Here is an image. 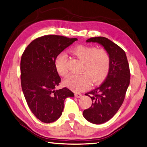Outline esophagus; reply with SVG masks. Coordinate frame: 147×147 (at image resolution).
<instances>
[{
	"mask_svg": "<svg viewBox=\"0 0 147 147\" xmlns=\"http://www.w3.org/2000/svg\"><path fill=\"white\" fill-rule=\"evenodd\" d=\"M82 94L81 93H75V96L77 98L82 97Z\"/></svg>",
	"mask_w": 147,
	"mask_h": 147,
	"instance_id": "esophagus-1",
	"label": "esophagus"
}]
</instances>
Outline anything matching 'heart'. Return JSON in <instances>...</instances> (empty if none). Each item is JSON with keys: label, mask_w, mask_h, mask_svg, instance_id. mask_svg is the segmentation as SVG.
<instances>
[{"label": "heart", "mask_w": 147, "mask_h": 147, "mask_svg": "<svg viewBox=\"0 0 147 147\" xmlns=\"http://www.w3.org/2000/svg\"><path fill=\"white\" fill-rule=\"evenodd\" d=\"M83 65L80 75H70L64 82V85L74 92H80L90 88L91 85L100 84L106 78L111 67V56L105 49L95 46L78 45L71 50ZM67 55L62 53L57 55L55 67L58 74L62 77L68 74Z\"/></svg>", "instance_id": "obj_1"}]
</instances>
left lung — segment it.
<instances>
[{
    "mask_svg": "<svg viewBox=\"0 0 147 147\" xmlns=\"http://www.w3.org/2000/svg\"><path fill=\"white\" fill-rule=\"evenodd\" d=\"M86 42L102 45L109 53L111 61L105 82L85 94L92 99V105L83 111V117L93 124H101L111 119L124 102L130 83V69L125 51L109 39L101 36L90 38Z\"/></svg>",
    "mask_w": 147,
    "mask_h": 147,
    "instance_id": "left-lung-1",
    "label": "left lung"
}]
</instances>
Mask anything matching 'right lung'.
Segmentation results:
<instances>
[{"label": "right lung", "instance_id": "obj_1", "mask_svg": "<svg viewBox=\"0 0 147 147\" xmlns=\"http://www.w3.org/2000/svg\"><path fill=\"white\" fill-rule=\"evenodd\" d=\"M78 40L59 35H45L26 47L20 62L21 85L31 112L39 120L51 123L57 120L67 97H74L66 87L55 90L61 77L55 69L57 55Z\"/></svg>", "mask_w": 147, "mask_h": 147}]
</instances>
